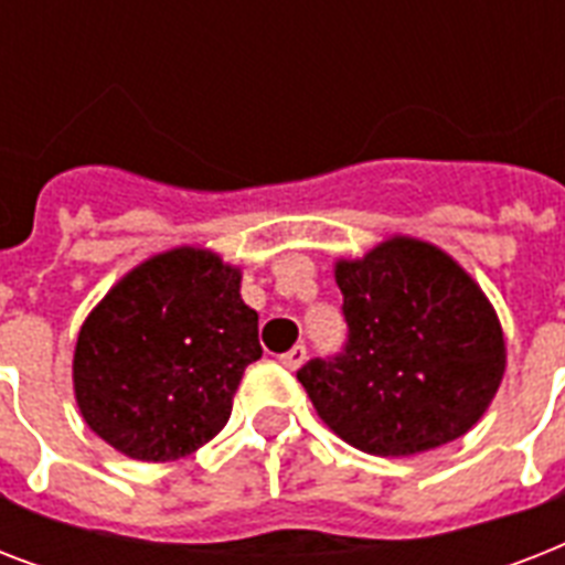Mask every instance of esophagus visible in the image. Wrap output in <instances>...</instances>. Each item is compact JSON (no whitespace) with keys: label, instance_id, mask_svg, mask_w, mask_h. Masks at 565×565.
<instances>
[{"label":"esophagus","instance_id":"34e87169","mask_svg":"<svg viewBox=\"0 0 565 565\" xmlns=\"http://www.w3.org/2000/svg\"><path fill=\"white\" fill-rule=\"evenodd\" d=\"M278 361H281V366H287V370H299L301 363L308 361V349H305V345H292L290 352H284Z\"/></svg>","mask_w":565,"mask_h":565}]
</instances>
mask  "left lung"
<instances>
[{"label": "left lung", "instance_id": "left-lung-1", "mask_svg": "<svg viewBox=\"0 0 565 565\" xmlns=\"http://www.w3.org/2000/svg\"><path fill=\"white\" fill-rule=\"evenodd\" d=\"M349 340L299 370L319 419L349 446L407 457L463 437L499 393L504 334L472 275L425 239L337 260Z\"/></svg>", "mask_w": 565, "mask_h": 565}]
</instances>
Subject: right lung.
I'll return each mask as SVG.
<instances>
[{"instance_id":"add662e5","label":"right lung","mask_w":565,"mask_h":565,"mask_svg":"<svg viewBox=\"0 0 565 565\" xmlns=\"http://www.w3.org/2000/svg\"><path fill=\"white\" fill-rule=\"evenodd\" d=\"M237 266L179 246L119 278L90 310L73 358L75 402L126 457L167 463L225 428L239 377L260 358Z\"/></svg>"}]
</instances>
